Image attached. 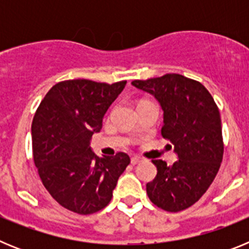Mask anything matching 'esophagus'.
Returning <instances> with one entry per match:
<instances>
[{
	"instance_id": "esophagus-1",
	"label": "esophagus",
	"mask_w": 249,
	"mask_h": 249,
	"mask_svg": "<svg viewBox=\"0 0 249 249\" xmlns=\"http://www.w3.org/2000/svg\"><path fill=\"white\" fill-rule=\"evenodd\" d=\"M140 162H142V158L138 157V156H133V157L131 158V163L135 166V164H138Z\"/></svg>"
}]
</instances>
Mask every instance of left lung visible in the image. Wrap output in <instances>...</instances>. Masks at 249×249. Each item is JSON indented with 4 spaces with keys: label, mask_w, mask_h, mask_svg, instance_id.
Masks as SVG:
<instances>
[{
    "label": "left lung",
    "mask_w": 249,
    "mask_h": 249,
    "mask_svg": "<svg viewBox=\"0 0 249 249\" xmlns=\"http://www.w3.org/2000/svg\"><path fill=\"white\" fill-rule=\"evenodd\" d=\"M136 89L153 94L163 109L162 137L175 146L172 166L153 160L157 176L146 186L155 206L167 212L183 211L210 188L223 158L218 107L198 81L178 73L135 80Z\"/></svg>",
    "instance_id": "1"
}]
</instances>
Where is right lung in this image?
<instances>
[{"label":"right lung","instance_id":"obj_1","mask_svg":"<svg viewBox=\"0 0 249 249\" xmlns=\"http://www.w3.org/2000/svg\"><path fill=\"white\" fill-rule=\"evenodd\" d=\"M127 81L58 82L39 103L32 121V152L43 186L59 204L92 214L111 202L118 178L129 164L127 153L98 157L89 141Z\"/></svg>","mask_w":249,"mask_h":249}]
</instances>
